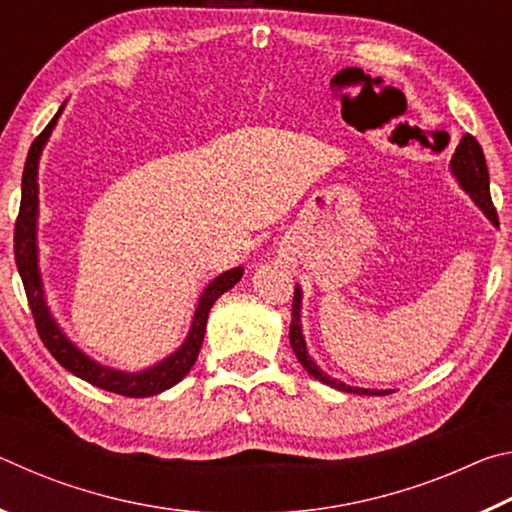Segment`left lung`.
<instances>
[{
  "instance_id": "left-lung-1",
  "label": "left lung",
  "mask_w": 512,
  "mask_h": 512,
  "mask_svg": "<svg viewBox=\"0 0 512 512\" xmlns=\"http://www.w3.org/2000/svg\"><path fill=\"white\" fill-rule=\"evenodd\" d=\"M449 169H452V176L458 180L467 194H470L472 201L481 207L483 214L488 219L499 225L497 221V210L492 205L490 198V176H488V167H485V155L481 144L474 140L472 135H465L461 144L456 146V153L452 155V162H449ZM300 309H302V291L296 284V293H293V309H291V327H289V341L291 348L296 352L298 361L302 363L311 377L323 381V384L336 388V391L343 393H357V395H388L393 391H377V388H357V386H348L343 384L339 379H332L329 375H325L323 370L316 366V361L309 357L307 352V343L305 336H302V325H300Z\"/></svg>"
}]
</instances>
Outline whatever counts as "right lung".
<instances>
[{
	"label": "right lung",
	"mask_w": 512,
	"mask_h": 512,
	"mask_svg": "<svg viewBox=\"0 0 512 512\" xmlns=\"http://www.w3.org/2000/svg\"><path fill=\"white\" fill-rule=\"evenodd\" d=\"M65 103L56 112V117L49 121L45 131H42L36 140H33L27 162H24V173H22V203H20V214H17L15 221V264L17 271H20L24 291H27V300L31 307L33 320H36V329L40 334L45 348L51 352L60 366L72 372V375L81 377L88 384L103 388V391L126 395V397H151L158 395L167 388L176 386L180 379H183L198 359V352H201L203 336H205V325L207 316H210V309L216 300H219L225 291L235 287L244 275V268H230V271L221 273L219 277L207 284L205 291L198 298V305L194 311L192 327H189V334L185 343L180 348L169 354L167 359H162L155 366L140 370V372H126L117 368H108L103 363L90 359L83 350L76 348V345L67 339L63 329L56 323V318L51 316L45 300V289H42V277H40V266H38V162L40 153L45 149L51 131H54L56 121L63 112Z\"/></svg>",
	"instance_id": "obj_1"
}]
</instances>
